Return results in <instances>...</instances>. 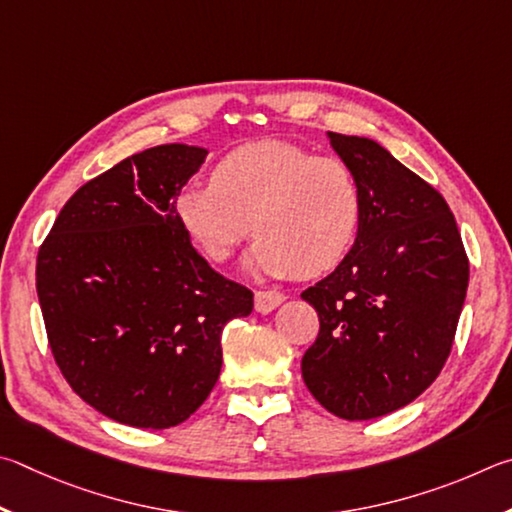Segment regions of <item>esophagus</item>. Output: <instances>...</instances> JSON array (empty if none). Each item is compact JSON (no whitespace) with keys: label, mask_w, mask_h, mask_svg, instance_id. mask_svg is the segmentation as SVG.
Listing matches in <instances>:
<instances>
[{"label":"esophagus","mask_w":512,"mask_h":512,"mask_svg":"<svg viewBox=\"0 0 512 512\" xmlns=\"http://www.w3.org/2000/svg\"><path fill=\"white\" fill-rule=\"evenodd\" d=\"M254 299H256V310L267 315V312H272L274 308L281 306V303L285 301V294L276 292V290H258Z\"/></svg>","instance_id":"1"}]
</instances>
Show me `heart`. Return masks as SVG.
Wrapping results in <instances>:
<instances>
[{"instance_id": "b5f03b06", "label": "heart", "mask_w": 512, "mask_h": 512, "mask_svg": "<svg viewBox=\"0 0 512 512\" xmlns=\"http://www.w3.org/2000/svg\"><path fill=\"white\" fill-rule=\"evenodd\" d=\"M362 188L346 161L288 141H258L215 164L209 184L177 197V218L213 263L251 231L249 267L270 276H321L344 261L362 224Z\"/></svg>"}]
</instances>
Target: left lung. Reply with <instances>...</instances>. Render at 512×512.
Wrapping results in <instances>:
<instances>
[{"label":"left lung","instance_id":"left-lung-1","mask_svg":"<svg viewBox=\"0 0 512 512\" xmlns=\"http://www.w3.org/2000/svg\"><path fill=\"white\" fill-rule=\"evenodd\" d=\"M362 188L355 245L301 294L319 335L303 382L330 414L369 420L416 400L450 357L470 263L450 206L378 141L328 132Z\"/></svg>","mask_w":512,"mask_h":512}]
</instances>
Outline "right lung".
<instances>
[{
    "label": "right lung",
    "instance_id": "1",
    "mask_svg": "<svg viewBox=\"0 0 512 512\" xmlns=\"http://www.w3.org/2000/svg\"><path fill=\"white\" fill-rule=\"evenodd\" d=\"M204 157L166 143L123 159L69 197L38 251L58 369L116 423H184L220 378L222 328L254 310L251 290L211 270L177 218Z\"/></svg>",
    "mask_w": 512,
    "mask_h": 512
}]
</instances>
